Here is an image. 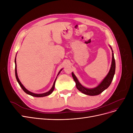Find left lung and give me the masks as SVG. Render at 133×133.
<instances>
[{
  "mask_svg": "<svg viewBox=\"0 0 133 133\" xmlns=\"http://www.w3.org/2000/svg\"><path fill=\"white\" fill-rule=\"evenodd\" d=\"M109 46L111 48V51H112V60H111L110 69L109 70V73L107 75V76L104 78V79L101 82H100V83L97 87L93 88H88L84 87L79 82L78 79L76 77V76L75 75L73 72H72L71 73L72 76H73V79L75 82L76 87L80 91H81L82 93L88 95H90V96L97 95L100 94V93H102L103 91L107 89V88L110 86L115 74V59L114 57V54L112 53L113 51H112V48L110 45Z\"/></svg>",
  "mask_w": 133,
  "mask_h": 133,
  "instance_id": "1",
  "label": "left lung"
}]
</instances>
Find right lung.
<instances>
[{"mask_svg":"<svg viewBox=\"0 0 133 133\" xmlns=\"http://www.w3.org/2000/svg\"><path fill=\"white\" fill-rule=\"evenodd\" d=\"M15 76H16V79H17V82H18L19 85L21 87V88H22V89L23 90V91H24L25 92H26V93L27 94H29L30 95H31L33 96H35V97H43V96H48V95H49L50 94H51L52 92H53L54 89V88H55V82H56V80H57V77L56 78L55 81L54 82V84H53V87H51V88L50 89V90L49 91H48L46 92H44V93H42V94H35V93H34V92H32L30 91H29L28 90H27L26 88L24 87V85H23V84H22V83L21 82V81H20L19 78H18V74H17V63H16V57L15 58ZM63 70V69H62L61 70H60L59 73L58 74V75L60 74V71H61L62 70ZM57 75V76H58Z\"/></svg>","mask_w":133,"mask_h":133,"instance_id":"1","label":"right lung"}]
</instances>
